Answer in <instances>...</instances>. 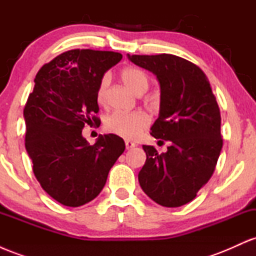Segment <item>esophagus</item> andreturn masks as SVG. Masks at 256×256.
I'll return each instance as SVG.
<instances>
[{
    "label": "esophagus",
    "mask_w": 256,
    "mask_h": 256,
    "mask_svg": "<svg viewBox=\"0 0 256 256\" xmlns=\"http://www.w3.org/2000/svg\"><path fill=\"white\" fill-rule=\"evenodd\" d=\"M125 146H126V149H132L134 146H136V143L131 142V140H125Z\"/></svg>",
    "instance_id": "1"
}]
</instances>
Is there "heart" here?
I'll return each mask as SVG.
<instances>
[{
  "label": "heart",
  "instance_id": "b5f03b06",
  "mask_svg": "<svg viewBox=\"0 0 256 256\" xmlns=\"http://www.w3.org/2000/svg\"><path fill=\"white\" fill-rule=\"evenodd\" d=\"M124 83L131 88L134 92L140 95L146 92L149 88V77L144 71L137 67H125L120 72ZM110 84V78L108 74H104L100 80L96 92V100L98 104L104 106L108 98V88ZM149 118L143 112H131V113H124V112H116L110 114L104 122V128L110 134H116L126 140H134L148 128Z\"/></svg>",
  "mask_w": 256,
  "mask_h": 256
}]
</instances>
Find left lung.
Returning <instances> with one entry per match:
<instances>
[{"label":"left lung","instance_id":"left-lung-1","mask_svg":"<svg viewBox=\"0 0 256 256\" xmlns=\"http://www.w3.org/2000/svg\"><path fill=\"white\" fill-rule=\"evenodd\" d=\"M128 56L156 76L160 114L150 134L171 142L161 154L143 146L146 160L138 180L156 204L180 207L196 198L216 170L222 148L219 106L208 78L195 64L172 54Z\"/></svg>","mask_w":256,"mask_h":256}]
</instances>
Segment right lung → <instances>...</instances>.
I'll return each instance as SVG.
<instances>
[{"mask_svg": "<svg viewBox=\"0 0 256 256\" xmlns=\"http://www.w3.org/2000/svg\"><path fill=\"white\" fill-rule=\"evenodd\" d=\"M116 52L73 49L43 64L24 108L25 146L34 177L48 195L68 207L101 192L112 166L125 150L110 134L90 146L84 126L98 122L96 92L104 72L122 60Z\"/></svg>", "mask_w": 256, "mask_h": 256, "instance_id": "1", "label": "right lung"}]
</instances>
